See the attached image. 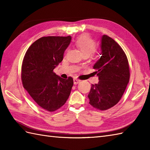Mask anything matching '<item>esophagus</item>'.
I'll use <instances>...</instances> for the list:
<instances>
[{
  "mask_svg": "<svg viewBox=\"0 0 150 150\" xmlns=\"http://www.w3.org/2000/svg\"><path fill=\"white\" fill-rule=\"evenodd\" d=\"M79 82H80V80H78L77 79H73V83H74V84H77Z\"/></svg>",
  "mask_w": 150,
  "mask_h": 150,
  "instance_id": "34e87169",
  "label": "esophagus"
}]
</instances>
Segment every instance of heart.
I'll return each instance as SVG.
<instances>
[{
  "label": "heart",
  "instance_id": "b5f03b06",
  "mask_svg": "<svg viewBox=\"0 0 150 150\" xmlns=\"http://www.w3.org/2000/svg\"><path fill=\"white\" fill-rule=\"evenodd\" d=\"M75 43L84 56L91 55L96 48V43L95 40L86 35L79 37L76 39Z\"/></svg>",
  "mask_w": 150,
  "mask_h": 150
}]
</instances>
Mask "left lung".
<instances>
[{
  "label": "left lung",
  "mask_w": 150,
  "mask_h": 150,
  "mask_svg": "<svg viewBox=\"0 0 150 150\" xmlns=\"http://www.w3.org/2000/svg\"><path fill=\"white\" fill-rule=\"evenodd\" d=\"M100 58L95 62L97 84H91L88 97L93 108L106 110L120 100L129 80L128 60L119 44L108 35L102 36Z\"/></svg>",
  "instance_id": "left-lung-1"
}]
</instances>
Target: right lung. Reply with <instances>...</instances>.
<instances>
[{
  "mask_svg": "<svg viewBox=\"0 0 150 150\" xmlns=\"http://www.w3.org/2000/svg\"><path fill=\"white\" fill-rule=\"evenodd\" d=\"M71 40V36L41 37L28 49L22 62L24 88L40 107L50 112L66 103L73 85L72 77L64 79L53 72Z\"/></svg>",
  "mask_w": 150,
  "mask_h": 150,
  "instance_id": "obj_1",
  "label": "right lung"
}]
</instances>
